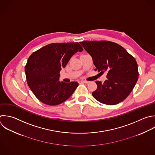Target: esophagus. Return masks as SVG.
I'll use <instances>...</instances> for the list:
<instances>
[{
	"mask_svg": "<svg viewBox=\"0 0 155 155\" xmlns=\"http://www.w3.org/2000/svg\"><path fill=\"white\" fill-rule=\"evenodd\" d=\"M82 83H85V84H88L89 83V81H85V80H82L81 81Z\"/></svg>",
	"mask_w": 155,
	"mask_h": 155,
	"instance_id": "1",
	"label": "esophagus"
}]
</instances>
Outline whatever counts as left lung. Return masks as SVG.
Here are the masks:
<instances>
[{
  "instance_id": "1",
  "label": "left lung",
  "mask_w": 155,
  "mask_h": 155,
  "mask_svg": "<svg viewBox=\"0 0 155 155\" xmlns=\"http://www.w3.org/2000/svg\"><path fill=\"white\" fill-rule=\"evenodd\" d=\"M80 44L92 57L94 70L108 72L104 83L96 81L97 88L92 93L93 96L109 105L124 101L138 79V67L134 57L122 46L110 41H83Z\"/></svg>"
}]
</instances>
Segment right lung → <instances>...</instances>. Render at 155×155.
Instances as JSON below:
<instances>
[{
    "label": "right lung",
    "mask_w": 155,
    "mask_h": 155,
    "mask_svg": "<svg viewBox=\"0 0 155 155\" xmlns=\"http://www.w3.org/2000/svg\"><path fill=\"white\" fill-rule=\"evenodd\" d=\"M82 51L78 42L53 43L31 54L25 67L27 82L41 102L57 105L71 96L79 84L60 82L59 73L73 54Z\"/></svg>",
    "instance_id": "right-lung-1"
}]
</instances>
